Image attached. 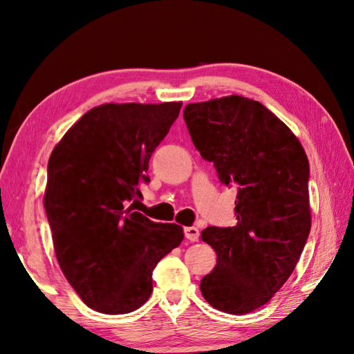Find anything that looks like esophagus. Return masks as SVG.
<instances>
[{
  "mask_svg": "<svg viewBox=\"0 0 354 354\" xmlns=\"http://www.w3.org/2000/svg\"><path fill=\"white\" fill-rule=\"evenodd\" d=\"M184 234L187 239L190 240V242H198L201 232L196 227H187V228H184Z\"/></svg>",
  "mask_w": 354,
  "mask_h": 354,
  "instance_id": "esophagus-1",
  "label": "esophagus"
}]
</instances>
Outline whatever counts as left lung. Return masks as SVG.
Instances as JSON below:
<instances>
[{"instance_id": "8db88e82", "label": "left lung", "mask_w": 354, "mask_h": 354, "mask_svg": "<svg viewBox=\"0 0 354 354\" xmlns=\"http://www.w3.org/2000/svg\"><path fill=\"white\" fill-rule=\"evenodd\" d=\"M184 120L221 183L237 187V223L202 231L217 265L201 292L217 310L250 313L286 283L309 237V160L280 118L242 95L187 104Z\"/></svg>"}]
</instances>
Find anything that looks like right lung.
<instances>
[{"instance_id": "add662e5", "label": "right lung", "mask_w": 354, "mask_h": 354, "mask_svg": "<svg viewBox=\"0 0 354 354\" xmlns=\"http://www.w3.org/2000/svg\"><path fill=\"white\" fill-rule=\"evenodd\" d=\"M181 102L106 103L88 111L53 149L44 207L56 259L88 307L123 315L152 293V272L183 242V227L156 223L130 202ZM135 204V201H134Z\"/></svg>"}]
</instances>
